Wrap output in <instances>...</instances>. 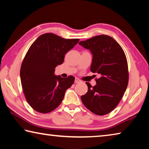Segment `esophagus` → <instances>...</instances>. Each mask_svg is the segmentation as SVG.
Segmentation results:
<instances>
[{
    "label": "esophagus",
    "instance_id": "34e87169",
    "mask_svg": "<svg viewBox=\"0 0 149 149\" xmlns=\"http://www.w3.org/2000/svg\"><path fill=\"white\" fill-rule=\"evenodd\" d=\"M79 82H81V80L79 79V78L75 77V84H77V83H79Z\"/></svg>",
    "mask_w": 149,
    "mask_h": 149
}]
</instances>
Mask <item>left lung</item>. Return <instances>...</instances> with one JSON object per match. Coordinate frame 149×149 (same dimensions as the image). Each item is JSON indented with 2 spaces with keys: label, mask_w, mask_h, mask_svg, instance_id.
Returning a JSON list of instances; mask_svg holds the SVG:
<instances>
[{
  "label": "left lung",
  "mask_w": 149,
  "mask_h": 149,
  "mask_svg": "<svg viewBox=\"0 0 149 149\" xmlns=\"http://www.w3.org/2000/svg\"><path fill=\"white\" fill-rule=\"evenodd\" d=\"M79 44L91 52L90 70L100 75L95 79V86L86 83L87 93L81 99L94 114H107L116 107L127 89L129 73L125 54L120 45L108 35H97Z\"/></svg>",
  "instance_id": "8db88e82"
}]
</instances>
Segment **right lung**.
I'll use <instances>...</instances> for the list:
<instances>
[{"mask_svg":"<svg viewBox=\"0 0 149 149\" xmlns=\"http://www.w3.org/2000/svg\"><path fill=\"white\" fill-rule=\"evenodd\" d=\"M79 41L47 33L40 35L29 47L21 65L20 78L27 101L37 112L46 114L56 109L65 91L74 84V76L63 78L55 75L54 71Z\"/></svg>","mask_w":149,"mask_h":149,"instance_id":"obj_1","label":"right lung"}]
</instances>
